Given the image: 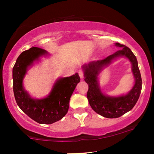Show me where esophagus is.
I'll return each instance as SVG.
<instances>
[{
    "label": "esophagus",
    "instance_id": "1",
    "mask_svg": "<svg viewBox=\"0 0 154 154\" xmlns=\"http://www.w3.org/2000/svg\"><path fill=\"white\" fill-rule=\"evenodd\" d=\"M79 75L80 78H81V79H83V76H84V73H83V71L80 70V71H79Z\"/></svg>",
    "mask_w": 154,
    "mask_h": 154
}]
</instances>
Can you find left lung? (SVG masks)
<instances>
[{
  "label": "left lung",
  "instance_id": "8db88e82",
  "mask_svg": "<svg viewBox=\"0 0 154 154\" xmlns=\"http://www.w3.org/2000/svg\"><path fill=\"white\" fill-rule=\"evenodd\" d=\"M121 48L115 53L102 60L92 61L82 66L85 81L88 84L87 97L92 109L102 116L108 119L119 118L131 110L140 97L142 87V77L137 58L131 50L119 43H115ZM125 56L131 62L132 71L135 77V85L128 94L119 97H111L103 94L98 82V75L103 68L119 57Z\"/></svg>",
  "mask_w": 154,
  "mask_h": 154
}]
</instances>
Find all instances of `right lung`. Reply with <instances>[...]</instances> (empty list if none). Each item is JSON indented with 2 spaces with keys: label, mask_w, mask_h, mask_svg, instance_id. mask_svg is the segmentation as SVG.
<instances>
[{
  "label": "right lung",
  "mask_w": 154,
  "mask_h": 154,
  "mask_svg": "<svg viewBox=\"0 0 154 154\" xmlns=\"http://www.w3.org/2000/svg\"><path fill=\"white\" fill-rule=\"evenodd\" d=\"M46 50L32 47L18 57L12 69L13 91L16 102L29 117L41 124H52L60 121L68 112L69 100L77 84L79 73L60 78L54 83L49 95L45 98L33 99L23 86V80L28 68L40 57L46 55Z\"/></svg>",
  "instance_id": "add662e5"
}]
</instances>
